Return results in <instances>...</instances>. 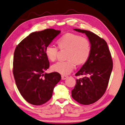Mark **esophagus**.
Listing matches in <instances>:
<instances>
[{"label": "esophagus", "mask_w": 125, "mask_h": 125, "mask_svg": "<svg viewBox=\"0 0 125 125\" xmlns=\"http://www.w3.org/2000/svg\"><path fill=\"white\" fill-rule=\"evenodd\" d=\"M68 78V76H65V75H62L61 76V78H62V80H65L66 78Z\"/></svg>", "instance_id": "34e87169"}]
</instances>
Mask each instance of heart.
I'll use <instances>...</instances> for the list:
<instances>
[{"label": "heart", "instance_id": "heart-1", "mask_svg": "<svg viewBox=\"0 0 125 125\" xmlns=\"http://www.w3.org/2000/svg\"><path fill=\"white\" fill-rule=\"evenodd\" d=\"M60 50H67L65 61L58 62L52 65V71L62 75L71 73L74 69L76 64L82 65L88 60L91 53V43L85 37L72 33H67L63 35L57 41ZM59 49L53 45H49L46 47L45 55L51 61H56Z\"/></svg>", "mask_w": 125, "mask_h": 125}]
</instances>
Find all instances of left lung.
<instances>
[{"mask_svg":"<svg viewBox=\"0 0 125 125\" xmlns=\"http://www.w3.org/2000/svg\"><path fill=\"white\" fill-rule=\"evenodd\" d=\"M85 33L91 43V53L87 62L75 76L85 75L76 79L72 90V97L83 105H90L97 101L105 93L113 69V60L106 41L89 31L74 29Z\"/></svg>","mask_w":125,"mask_h":125,"instance_id":"obj_1","label":"left lung"}]
</instances>
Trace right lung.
<instances>
[{"label": "right lung", "instance_id": "obj_1", "mask_svg": "<svg viewBox=\"0 0 125 125\" xmlns=\"http://www.w3.org/2000/svg\"><path fill=\"white\" fill-rule=\"evenodd\" d=\"M60 31L46 29L31 33L16 46L13 61V74L22 97L28 103L41 105L50 100L56 85L60 81L59 73H44L49 67L46 47Z\"/></svg>", "mask_w": 125, "mask_h": 125}]
</instances>
